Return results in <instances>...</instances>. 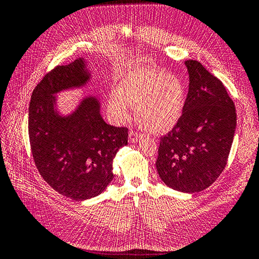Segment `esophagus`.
Here are the masks:
<instances>
[{
  "label": "esophagus",
  "instance_id": "1",
  "mask_svg": "<svg viewBox=\"0 0 259 259\" xmlns=\"http://www.w3.org/2000/svg\"><path fill=\"white\" fill-rule=\"evenodd\" d=\"M142 139V135L137 133V131H130L129 134V141L130 142H138Z\"/></svg>",
  "mask_w": 259,
  "mask_h": 259
}]
</instances>
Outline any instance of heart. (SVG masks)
Here are the masks:
<instances>
[{
  "label": "heart",
  "instance_id": "heart-1",
  "mask_svg": "<svg viewBox=\"0 0 259 259\" xmlns=\"http://www.w3.org/2000/svg\"><path fill=\"white\" fill-rule=\"evenodd\" d=\"M137 107L140 122L152 133H166L178 123L185 108V88L174 74L139 68L124 75L118 91L109 97V110L118 121L129 117Z\"/></svg>",
  "mask_w": 259,
  "mask_h": 259
}]
</instances>
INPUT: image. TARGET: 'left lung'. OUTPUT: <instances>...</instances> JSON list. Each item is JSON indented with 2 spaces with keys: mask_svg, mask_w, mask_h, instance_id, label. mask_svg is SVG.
Returning a JSON list of instances; mask_svg holds the SVG:
<instances>
[{
  "mask_svg": "<svg viewBox=\"0 0 259 259\" xmlns=\"http://www.w3.org/2000/svg\"><path fill=\"white\" fill-rule=\"evenodd\" d=\"M189 89L181 118L160 138L156 162L170 188L199 192L227 164L236 129V109L223 82L196 60H187Z\"/></svg>",
  "mask_w": 259,
  "mask_h": 259,
  "instance_id": "left-lung-1",
  "label": "left lung"
}]
</instances>
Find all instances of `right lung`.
I'll list each match as a JSON object with an SVG mask.
<instances>
[{"mask_svg": "<svg viewBox=\"0 0 259 259\" xmlns=\"http://www.w3.org/2000/svg\"><path fill=\"white\" fill-rule=\"evenodd\" d=\"M91 74L82 58L58 65L33 90L29 137L38 172L54 190L73 200L100 195L113 179L112 162L128 145V129L104 122L100 102L87 97L69 115L56 109V93L85 85Z\"/></svg>", "mask_w": 259, "mask_h": 259, "instance_id": "add662e5", "label": "right lung"}]
</instances>
